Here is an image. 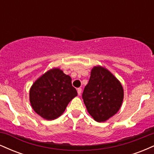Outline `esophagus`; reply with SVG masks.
<instances>
[{
    "label": "esophagus",
    "mask_w": 154,
    "mask_h": 154,
    "mask_svg": "<svg viewBox=\"0 0 154 154\" xmlns=\"http://www.w3.org/2000/svg\"><path fill=\"white\" fill-rule=\"evenodd\" d=\"M81 93H82V89L81 88H78L77 89V94H78V95H80Z\"/></svg>",
    "instance_id": "1"
}]
</instances>
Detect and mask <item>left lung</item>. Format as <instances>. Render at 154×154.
I'll return each mask as SVG.
<instances>
[{
	"label": "left lung",
	"mask_w": 154,
	"mask_h": 154,
	"mask_svg": "<svg viewBox=\"0 0 154 154\" xmlns=\"http://www.w3.org/2000/svg\"><path fill=\"white\" fill-rule=\"evenodd\" d=\"M124 90L119 79L105 67H93L82 99L94 120L103 122L115 115L122 106Z\"/></svg>",
	"instance_id": "obj_1"
}]
</instances>
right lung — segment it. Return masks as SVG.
<instances>
[{
	"label": "right lung",
	"instance_id": "1",
	"mask_svg": "<svg viewBox=\"0 0 154 154\" xmlns=\"http://www.w3.org/2000/svg\"><path fill=\"white\" fill-rule=\"evenodd\" d=\"M77 95L70 76L59 68H53L37 79L29 90V101L35 112L47 120H54L64 112Z\"/></svg>",
	"mask_w": 154,
	"mask_h": 154
}]
</instances>
